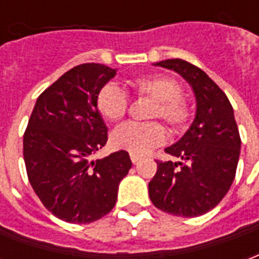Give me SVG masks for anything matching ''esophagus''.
<instances>
[{"label":"esophagus","instance_id":"1","mask_svg":"<svg viewBox=\"0 0 259 259\" xmlns=\"http://www.w3.org/2000/svg\"><path fill=\"white\" fill-rule=\"evenodd\" d=\"M130 159H132V162L137 163L141 159L140 155H136V154H130Z\"/></svg>","mask_w":259,"mask_h":259}]
</instances>
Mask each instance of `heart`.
I'll return each instance as SVG.
<instances>
[{
    "label": "heart",
    "instance_id": "heart-1",
    "mask_svg": "<svg viewBox=\"0 0 259 259\" xmlns=\"http://www.w3.org/2000/svg\"><path fill=\"white\" fill-rule=\"evenodd\" d=\"M137 96L152 100L148 118L163 119L175 132L183 130L191 119V108L185 97L180 96L182 87L166 74H147L127 81ZM96 107L102 118L118 122L127 112V98L118 87L107 84L98 91ZM166 140V130L158 122L135 123L129 122L113 130L112 146L118 150L144 155L162 146Z\"/></svg>",
    "mask_w": 259,
    "mask_h": 259
}]
</instances>
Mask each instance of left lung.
Returning a JSON list of instances; mask_svg holds the SVG:
<instances>
[{"instance_id": "obj_1", "label": "left lung", "mask_w": 259, "mask_h": 259, "mask_svg": "<svg viewBox=\"0 0 259 259\" xmlns=\"http://www.w3.org/2000/svg\"><path fill=\"white\" fill-rule=\"evenodd\" d=\"M155 65L175 70L191 85L197 108L185 136L165 148L182 161H157V174L148 183L150 198L158 209L175 217H200L222 201L236 176L241 140L233 108L219 85L195 65L183 59Z\"/></svg>"}]
</instances>
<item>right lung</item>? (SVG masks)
<instances>
[{
  "mask_svg": "<svg viewBox=\"0 0 259 259\" xmlns=\"http://www.w3.org/2000/svg\"><path fill=\"white\" fill-rule=\"evenodd\" d=\"M116 69L83 64L64 73L37 98L23 136V158L33 190L65 222L91 223L116 204L129 174L127 151L93 161L107 144L108 129L96 107L98 91Z\"/></svg>",
  "mask_w": 259,
  "mask_h": 259,
  "instance_id": "add662e5",
  "label": "right lung"
}]
</instances>
